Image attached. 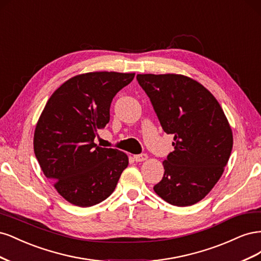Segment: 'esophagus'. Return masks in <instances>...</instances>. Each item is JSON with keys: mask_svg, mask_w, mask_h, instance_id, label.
<instances>
[{"mask_svg": "<svg viewBox=\"0 0 261 261\" xmlns=\"http://www.w3.org/2000/svg\"><path fill=\"white\" fill-rule=\"evenodd\" d=\"M148 159V155L143 153V154H135L134 155V160H135L136 162H143L145 160Z\"/></svg>", "mask_w": 261, "mask_h": 261, "instance_id": "obj_1", "label": "esophagus"}]
</instances>
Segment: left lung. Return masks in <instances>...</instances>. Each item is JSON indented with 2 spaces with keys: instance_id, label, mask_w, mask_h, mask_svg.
Returning <instances> with one entry per match:
<instances>
[{
  "instance_id": "1",
  "label": "left lung",
  "mask_w": 261,
  "mask_h": 261,
  "mask_svg": "<svg viewBox=\"0 0 261 261\" xmlns=\"http://www.w3.org/2000/svg\"><path fill=\"white\" fill-rule=\"evenodd\" d=\"M163 130L174 135V151L163 161L164 175L153 191L187 207L206 197L223 174L233 147L231 126L213 94L178 74H138Z\"/></svg>"
}]
</instances>
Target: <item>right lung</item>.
<instances>
[{
  "label": "right lung",
  "mask_w": 261,
  "mask_h": 261,
  "mask_svg": "<svg viewBox=\"0 0 261 261\" xmlns=\"http://www.w3.org/2000/svg\"><path fill=\"white\" fill-rule=\"evenodd\" d=\"M134 73L91 72L69 78L55 90L39 117L34 150L43 174L72 204L91 207L116 187L128 156L94 144L97 130L110 121L115 94Z\"/></svg>",
  "instance_id": "right-lung-1"
}]
</instances>
